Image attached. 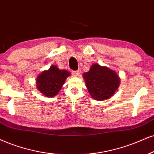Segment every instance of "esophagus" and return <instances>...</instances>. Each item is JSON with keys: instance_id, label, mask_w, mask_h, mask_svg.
Here are the masks:
<instances>
[{"instance_id": "1", "label": "esophagus", "mask_w": 154, "mask_h": 154, "mask_svg": "<svg viewBox=\"0 0 154 154\" xmlns=\"http://www.w3.org/2000/svg\"><path fill=\"white\" fill-rule=\"evenodd\" d=\"M72 73H73V76H78V75H79V71H74L72 72Z\"/></svg>"}]
</instances>
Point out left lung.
<instances>
[{
	"label": "left lung",
	"instance_id": "obj_1",
	"mask_svg": "<svg viewBox=\"0 0 154 154\" xmlns=\"http://www.w3.org/2000/svg\"><path fill=\"white\" fill-rule=\"evenodd\" d=\"M83 77L91 96L98 100L111 98L120 84V79L115 71L98 63L93 64Z\"/></svg>",
	"mask_w": 154,
	"mask_h": 154
}]
</instances>
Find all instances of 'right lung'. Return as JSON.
Masks as SVG:
<instances>
[{
  "mask_svg": "<svg viewBox=\"0 0 154 154\" xmlns=\"http://www.w3.org/2000/svg\"><path fill=\"white\" fill-rule=\"evenodd\" d=\"M71 75L66 70H60L56 66H51L42 72L36 79L38 90L46 97H54L62 88L66 78Z\"/></svg>",
  "mask_w": 154,
  "mask_h": 154,
  "instance_id": "add662e5",
  "label": "right lung"
}]
</instances>
